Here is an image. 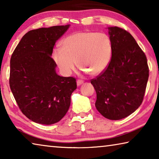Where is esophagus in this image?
I'll return each mask as SVG.
<instances>
[{
	"label": "esophagus",
	"instance_id": "34e87169",
	"mask_svg": "<svg viewBox=\"0 0 159 159\" xmlns=\"http://www.w3.org/2000/svg\"><path fill=\"white\" fill-rule=\"evenodd\" d=\"M83 83V80L81 79H78L77 80V85H80Z\"/></svg>",
	"mask_w": 159,
	"mask_h": 159
}]
</instances>
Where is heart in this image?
<instances>
[{
    "mask_svg": "<svg viewBox=\"0 0 159 159\" xmlns=\"http://www.w3.org/2000/svg\"><path fill=\"white\" fill-rule=\"evenodd\" d=\"M56 47L52 58L64 75H69L76 64L92 76L103 72L110 62L112 43L104 33L79 31L69 35Z\"/></svg>",
    "mask_w": 159,
    "mask_h": 159,
    "instance_id": "1",
    "label": "heart"
}]
</instances>
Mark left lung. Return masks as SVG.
Segmentation results:
<instances>
[{"label":"left lung","instance_id":"obj_1","mask_svg":"<svg viewBox=\"0 0 159 159\" xmlns=\"http://www.w3.org/2000/svg\"><path fill=\"white\" fill-rule=\"evenodd\" d=\"M109 29L111 59L90 83L97 93L98 111L108 119L120 120L141 105L149 69L146 55L129 32L118 26Z\"/></svg>","mask_w":159,"mask_h":159}]
</instances>
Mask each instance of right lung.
<instances>
[{
	"label": "right lung",
	"mask_w": 159,
	"mask_h": 159,
	"mask_svg": "<svg viewBox=\"0 0 159 159\" xmlns=\"http://www.w3.org/2000/svg\"><path fill=\"white\" fill-rule=\"evenodd\" d=\"M69 25L40 28L27 32L12 52L9 83L19 108L37 123H57L69 110L76 89V78L56 74L51 57L56 41Z\"/></svg>",
	"instance_id": "add662e5"
}]
</instances>
